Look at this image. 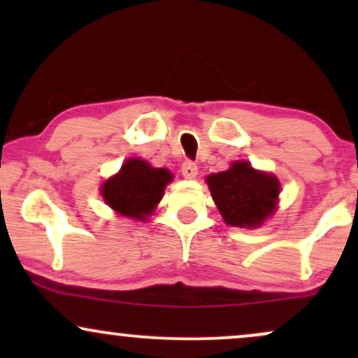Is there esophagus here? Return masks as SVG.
<instances>
[{"mask_svg":"<svg viewBox=\"0 0 358 358\" xmlns=\"http://www.w3.org/2000/svg\"><path fill=\"white\" fill-rule=\"evenodd\" d=\"M182 173L185 178H195L196 173H199V168H196V165L193 162H190V159H185L183 165H182Z\"/></svg>","mask_w":358,"mask_h":358,"instance_id":"34e87169","label":"esophagus"}]
</instances>
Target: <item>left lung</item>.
Segmentation results:
<instances>
[{"instance_id": "left-lung-1", "label": "left lung", "mask_w": 358, "mask_h": 358, "mask_svg": "<svg viewBox=\"0 0 358 358\" xmlns=\"http://www.w3.org/2000/svg\"><path fill=\"white\" fill-rule=\"evenodd\" d=\"M212 199L225 224L254 229L278 208L281 185L274 175L254 170L248 162L207 176Z\"/></svg>"}]
</instances>
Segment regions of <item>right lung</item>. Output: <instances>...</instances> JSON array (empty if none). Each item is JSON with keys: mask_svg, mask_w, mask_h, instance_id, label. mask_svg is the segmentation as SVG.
<instances>
[{"mask_svg": "<svg viewBox=\"0 0 358 358\" xmlns=\"http://www.w3.org/2000/svg\"><path fill=\"white\" fill-rule=\"evenodd\" d=\"M171 180L173 175L166 168H153L145 159L129 158L119 173L106 180L101 195L119 215L145 220L159 203Z\"/></svg>", "mask_w": 358, "mask_h": 358, "instance_id": "right-lung-1", "label": "right lung"}]
</instances>
